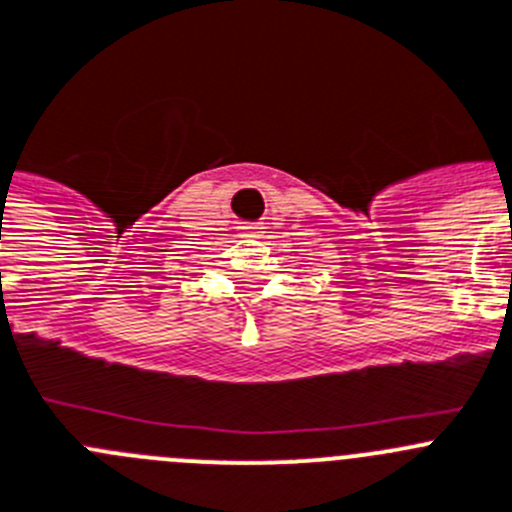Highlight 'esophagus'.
I'll use <instances>...</instances> for the list:
<instances>
[{"instance_id":"1","label":"esophagus","mask_w":512,"mask_h":512,"mask_svg":"<svg viewBox=\"0 0 512 512\" xmlns=\"http://www.w3.org/2000/svg\"><path fill=\"white\" fill-rule=\"evenodd\" d=\"M239 237L257 239V237H262V231H260V226H257V224H244V226H239Z\"/></svg>"}]
</instances>
